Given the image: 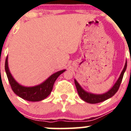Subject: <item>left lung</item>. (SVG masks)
I'll list each match as a JSON object with an SVG mask.
<instances>
[{"label":"left lung","instance_id":"left-lung-1","mask_svg":"<svg viewBox=\"0 0 131 131\" xmlns=\"http://www.w3.org/2000/svg\"><path fill=\"white\" fill-rule=\"evenodd\" d=\"M126 69H127V62H126L124 68H123L122 72H121V75H120L119 78L118 79L116 83L114 84V86H113L108 92H106V93L105 94H98V95H97V94H93L86 92V91H84V90L81 87V86H80L79 84L77 83V81L75 80V86L76 88H77V91L79 94V96L81 97V98L82 100H84V101L86 102L90 103V104H97V103L102 102L107 100L108 98L113 96L117 92L118 90H119V88L120 84H121V81H122L123 75H124V73Z\"/></svg>","mask_w":131,"mask_h":131}]
</instances>
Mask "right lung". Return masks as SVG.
Segmentation results:
<instances>
[{"label": "right lung", "instance_id": "add662e5", "mask_svg": "<svg viewBox=\"0 0 131 131\" xmlns=\"http://www.w3.org/2000/svg\"><path fill=\"white\" fill-rule=\"evenodd\" d=\"M5 71L10 86L16 94L27 101L37 102L45 99L51 93L54 82L60 75L64 72L65 70L55 73L43 83L33 87H25L19 84L15 81L9 71L8 66V57H6L5 61Z\"/></svg>", "mask_w": 131, "mask_h": 131}]
</instances>
